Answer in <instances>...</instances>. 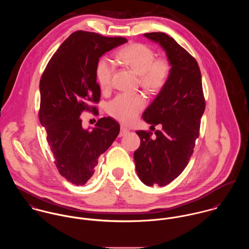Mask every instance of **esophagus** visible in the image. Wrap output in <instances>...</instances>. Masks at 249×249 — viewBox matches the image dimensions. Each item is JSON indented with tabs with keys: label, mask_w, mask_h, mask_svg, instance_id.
<instances>
[{
	"label": "esophagus",
	"mask_w": 249,
	"mask_h": 249,
	"mask_svg": "<svg viewBox=\"0 0 249 249\" xmlns=\"http://www.w3.org/2000/svg\"><path fill=\"white\" fill-rule=\"evenodd\" d=\"M128 132H129V130H128L127 128H125L124 126H121V131H120L119 136H120V137H123V136L126 135Z\"/></svg>",
	"instance_id": "obj_1"
}]
</instances>
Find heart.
<instances>
[{
	"label": "heart",
	"instance_id": "1",
	"mask_svg": "<svg viewBox=\"0 0 249 249\" xmlns=\"http://www.w3.org/2000/svg\"><path fill=\"white\" fill-rule=\"evenodd\" d=\"M117 57L124 65L139 74L141 86L148 92L159 91L168 81L170 63L166 59H155L153 50L143 44L134 43L121 49ZM113 72V62L107 57L101 58L96 67V76L102 90L107 91L110 88ZM143 107L144 100L141 95L121 94L108 105V112L116 120L130 124Z\"/></svg>",
	"mask_w": 249,
	"mask_h": 249
}]
</instances>
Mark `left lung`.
Wrapping results in <instances>:
<instances>
[{
    "label": "left lung",
    "instance_id": "8db88e82",
    "mask_svg": "<svg viewBox=\"0 0 249 249\" xmlns=\"http://www.w3.org/2000/svg\"><path fill=\"white\" fill-rule=\"evenodd\" d=\"M165 51L171 65L167 83L149 105L142 119L161 124L153 138L137 131L141 144L134 152L136 172L146 186H166L180 176L193 154L205 110L201 72L196 60L178 42L163 33L144 34Z\"/></svg>",
    "mask_w": 249,
    "mask_h": 249
}]
</instances>
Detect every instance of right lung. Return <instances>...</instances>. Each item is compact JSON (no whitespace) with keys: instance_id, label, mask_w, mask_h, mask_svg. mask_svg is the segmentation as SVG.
Wrapping results in <instances>:
<instances>
[{"instance_id":"1","label":"right lung","mask_w":249,"mask_h":249,"mask_svg":"<svg viewBox=\"0 0 249 249\" xmlns=\"http://www.w3.org/2000/svg\"><path fill=\"white\" fill-rule=\"evenodd\" d=\"M126 42L123 37L75 32L54 53L40 79V123L59 174L76 186L92 178L99 157L119 135L120 124L112 118L84 128L80 114L98 113L91 106L101 98L97 64L102 55Z\"/></svg>"}]
</instances>
